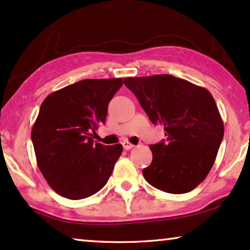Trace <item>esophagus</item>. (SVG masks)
Instances as JSON below:
<instances>
[{
	"instance_id": "obj_1",
	"label": "esophagus",
	"mask_w": 250,
	"mask_h": 250,
	"mask_svg": "<svg viewBox=\"0 0 250 250\" xmlns=\"http://www.w3.org/2000/svg\"><path fill=\"white\" fill-rule=\"evenodd\" d=\"M122 146H124L125 150H129V149H132L133 147H135V145L130 144L129 141H124V143H122Z\"/></svg>"
}]
</instances>
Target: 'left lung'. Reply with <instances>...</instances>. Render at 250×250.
I'll list each match as a JSON object with an SVG mask.
<instances>
[{
	"mask_svg": "<svg viewBox=\"0 0 250 250\" xmlns=\"http://www.w3.org/2000/svg\"><path fill=\"white\" fill-rule=\"evenodd\" d=\"M124 83L166 141L150 145L152 162L143 175L161 191L183 194L202 183L223 139V122L207 88L167 74L126 77Z\"/></svg>",
	"mask_w": 250,
	"mask_h": 250,
	"instance_id": "obj_1",
	"label": "left lung"
}]
</instances>
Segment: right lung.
Masks as SVG:
<instances>
[{"label": "right lung", "instance_id": "1", "mask_svg": "<svg viewBox=\"0 0 250 250\" xmlns=\"http://www.w3.org/2000/svg\"><path fill=\"white\" fill-rule=\"evenodd\" d=\"M121 86L122 78L83 80L43 100L31 139L40 172L57 194L81 200L106 184L122 145L94 144L93 133Z\"/></svg>", "mask_w": 250, "mask_h": 250}]
</instances>
